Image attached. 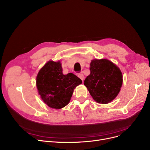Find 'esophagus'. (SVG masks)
Returning a JSON list of instances; mask_svg holds the SVG:
<instances>
[{
    "mask_svg": "<svg viewBox=\"0 0 150 150\" xmlns=\"http://www.w3.org/2000/svg\"><path fill=\"white\" fill-rule=\"evenodd\" d=\"M78 77L80 78L81 80L83 81V79H84V76H83V74H82V73H80V74H78Z\"/></svg>",
    "mask_w": 150,
    "mask_h": 150,
    "instance_id": "esophagus-1",
    "label": "esophagus"
}]
</instances>
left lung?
I'll list each match as a JSON object with an SVG mask.
<instances>
[{
	"label": "left lung",
	"instance_id": "left-lung-1",
	"mask_svg": "<svg viewBox=\"0 0 150 150\" xmlns=\"http://www.w3.org/2000/svg\"><path fill=\"white\" fill-rule=\"evenodd\" d=\"M120 69L107 59H94L90 64V74L84 85L93 99L99 103L112 101L119 94L122 85Z\"/></svg>",
	"mask_w": 150,
	"mask_h": 150
}]
</instances>
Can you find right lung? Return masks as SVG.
I'll return each mask as SVG.
<instances>
[{"mask_svg": "<svg viewBox=\"0 0 150 150\" xmlns=\"http://www.w3.org/2000/svg\"><path fill=\"white\" fill-rule=\"evenodd\" d=\"M82 82L73 73L64 75L60 62L49 61L39 71L36 85L42 99L48 107L60 109L69 103L74 89Z\"/></svg>", "mask_w": 150, "mask_h": 150, "instance_id": "obj_1", "label": "right lung"}]
</instances>
